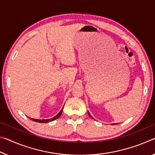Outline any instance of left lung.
Masks as SVG:
<instances>
[{
	"label": "left lung",
	"instance_id": "8db88e82",
	"mask_svg": "<svg viewBox=\"0 0 155 155\" xmlns=\"http://www.w3.org/2000/svg\"><path fill=\"white\" fill-rule=\"evenodd\" d=\"M89 116H90V117H91V118H92V116H91V115H90V114H89ZM92 119H93V118H92Z\"/></svg>",
	"mask_w": 155,
	"mask_h": 155
}]
</instances>
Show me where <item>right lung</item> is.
I'll use <instances>...</instances> for the list:
<instances>
[{
	"label": "right lung",
	"instance_id": "right-lung-1",
	"mask_svg": "<svg viewBox=\"0 0 155 155\" xmlns=\"http://www.w3.org/2000/svg\"><path fill=\"white\" fill-rule=\"evenodd\" d=\"M63 108H62V110H61L60 112L58 113L57 115H56L54 117H53L52 119H32V118H31V119H30L31 120V121L38 122V123H48V122H50V121H54V120H55V119H58V118L60 117L61 114H62Z\"/></svg>",
	"mask_w": 155,
	"mask_h": 155
}]
</instances>
